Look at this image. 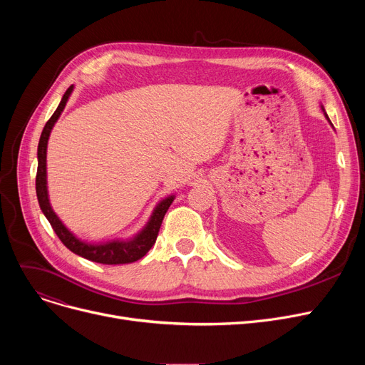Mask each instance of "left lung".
Listing matches in <instances>:
<instances>
[{"label": "left lung", "mask_w": 365, "mask_h": 365, "mask_svg": "<svg viewBox=\"0 0 365 365\" xmlns=\"http://www.w3.org/2000/svg\"><path fill=\"white\" fill-rule=\"evenodd\" d=\"M321 109L324 110V106H322V105H321ZM324 115H325V118H327V120H329V123L331 124V121H330V118H329V115H327V113H325V110H324ZM331 127H333V124H331Z\"/></svg>", "instance_id": "1"}]
</instances>
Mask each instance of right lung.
Wrapping results in <instances>:
<instances>
[{"instance_id": "add662e5", "label": "right lung", "mask_w": 365, "mask_h": 365, "mask_svg": "<svg viewBox=\"0 0 365 365\" xmlns=\"http://www.w3.org/2000/svg\"><path fill=\"white\" fill-rule=\"evenodd\" d=\"M72 90H73V86H71L65 91L59 106H57V109L51 115V118L44 125L41 138H40V143H38V152H36L38 168H36V179H35L38 202H40L43 213L47 217V220L50 222L56 235L59 237V240L69 248L72 253L78 255L87 260H91L96 263H103V264L133 263V262L142 259L150 250V247L155 244L163 219L167 213L168 207L171 205V202L175 201V195H168L167 198H164L163 201H160L157 204V207L153 208V212H152L148 223L145 225V227L133 238L112 240L108 242L94 244V242L81 241L80 238H76L69 231V229L62 223V220L57 217V215L53 212V208L50 205L48 190H47V143H48L50 133H51L56 121L59 120L61 113L63 112Z\"/></svg>"}]
</instances>
